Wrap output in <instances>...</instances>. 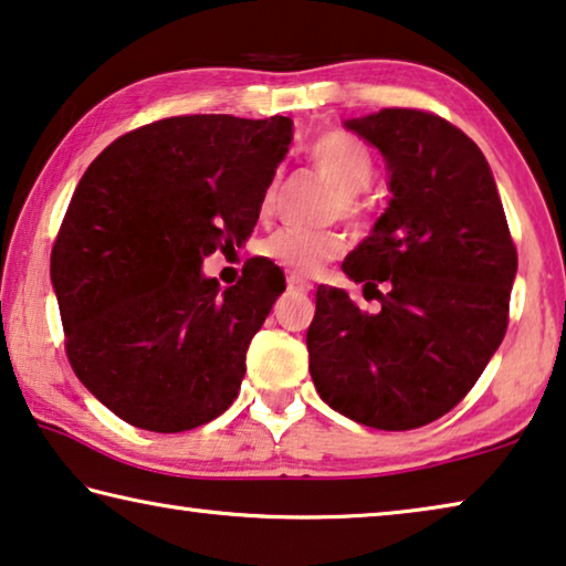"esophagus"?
Masks as SVG:
<instances>
[{"label": "esophagus", "mask_w": 566, "mask_h": 566, "mask_svg": "<svg viewBox=\"0 0 566 566\" xmlns=\"http://www.w3.org/2000/svg\"><path fill=\"white\" fill-rule=\"evenodd\" d=\"M285 285H289V291H293V293H308L313 289L311 281H306V277H301V275H289Z\"/></svg>", "instance_id": "1"}]
</instances>
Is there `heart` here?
<instances>
[{
	"instance_id": "obj_1",
	"label": "heart",
	"mask_w": 566,
	"mask_h": 566,
	"mask_svg": "<svg viewBox=\"0 0 566 566\" xmlns=\"http://www.w3.org/2000/svg\"><path fill=\"white\" fill-rule=\"evenodd\" d=\"M308 159L321 177L338 192V207L346 220H359L361 195L374 177L371 151L359 138L346 132H326L308 146ZM277 202V179L263 189L260 197V217H271ZM344 240L332 230H277L271 238L263 240L260 255L271 260L277 268L293 275H313L326 263L342 255Z\"/></svg>"
}]
</instances>
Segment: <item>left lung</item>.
<instances>
[{
  "mask_svg": "<svg viewBox=\"0 0 566 566\" xmlns=\"http://www.w3.org/2000/svg\"><path fill=\"white\" fill-rule=\"evenodd\" d=\"M387 161V210L342 271L381 303L318 285L306 346L321 399L377 430H415L471 392L509 326L516 248L483 151L434 113L344 124Z\"/></svg>",
  "mask_w": 566,
  "mask_h": 566,
  "instance_id": "obj_1",
  "label": "left lung"
}]
</instances>
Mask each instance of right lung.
Listing matches in <instances>:
<instances>
[{"label": "right lung", "mask_w": 566, "mask_h": 566, "mask_svg": "<svg viewBox=\"0 0 566 566\" xmlns=\"http://www.w3.org/2000/svg\"><path fill=\"white\" fill-rule=\"evenodd\" d=\"M293 120L174 116L103 149L77 181L50 258L77 379L120 420L181 432L220 417L285 277L253 258L220 289L214 250L253 232Z\"/></svg>", "instance_id": "obj_1"}]
</instances>
